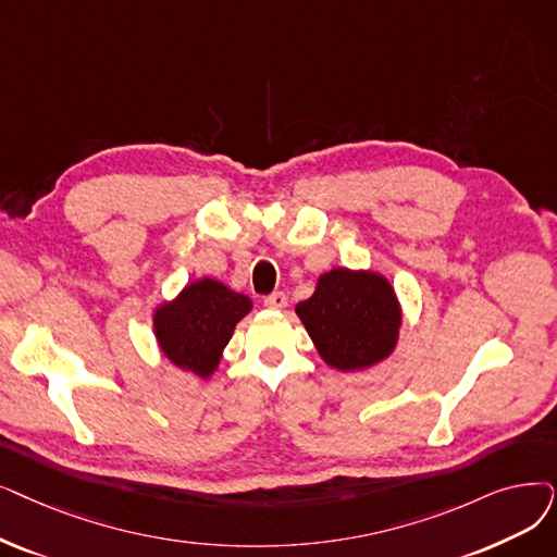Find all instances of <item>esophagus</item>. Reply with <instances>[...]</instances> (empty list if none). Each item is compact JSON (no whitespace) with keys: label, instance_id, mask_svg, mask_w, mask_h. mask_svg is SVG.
Here are the masks:
<instances>
[{"label":"esophagus","instance_id":"esophagus-1","mask_svg":"<svg viewBox=\"0 0 557 557\" xmlns=\"http://www.w3.org/2000/svg\"><path fill=\"white\" fill-rule=\"evenodd\" d=\"M263 305L269 307V309H284L288 305V298L282 292H275V294L263 298Z\"/></svg>","mask_w":557,"mask_h":557}]
</instances>
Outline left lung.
I'll return each mask as SVG.
<instances>
[{"label": "left lung", "mask_w": 557, "mask_h": 557, "mask_svg": "<svg viewBox=\"0 0 557 557\" xmlns=\"http://www.w3.org/2000/svg\"><path fill=\"white\" fill-rule=\"evenodd\" d=\"M313 346L338 371L369 369L396 348L400 305L389 280L373 271L332 269L296 305Z\"/></svg>", "instance_id": "left-lung-1"}]
</instances>
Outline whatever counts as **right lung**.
Returning a JSON list of instances; mask_svg holds the SVG:
<instances>
[{"mask_svg": "<svg viewBox=\"0 0 557 557\" xmlns=\"http://www.w3.org/2000/svg\"><path fill=\"white\" fill-rule=\"evenodd\" d=\"M252 309V300L223 282L202 277L182 288V294L154 309V336L161 352L182 371L209 377L236 323Z\"/></svg>", "mask_w": 557, "mask_h": 557, "instance_id": "obj_1", "label": "right lung"}]
</instances>
